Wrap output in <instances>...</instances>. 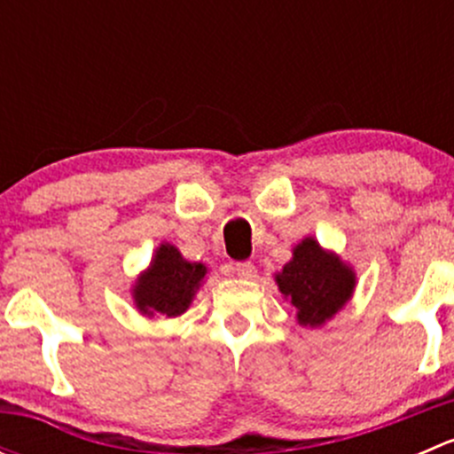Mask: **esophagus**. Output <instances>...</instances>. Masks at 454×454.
I'll list each match as a JSON object with an SVG mask.
<instances>
[{"mask_svg": "<svg viewBox=\"0 0 454 454\" xmlns=\"http://www.w3.org/2000/svg\"><path fill=\"white\" fill-rule=\"evenodd\" d=\"M235 272H237V277H241V278H254L256 277V268H254L253 261H241V263H237Z\"/></svg>", "mask_w": 454, "mask_h": 454, "instance_id": "esophagus-1", "label": "esophagus"}]
</instances>
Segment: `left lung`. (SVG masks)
Wrapping results in <instances>:
<instances>
[{"label":"left lung","instance_id":"left-lung-1","mask_svg":"<svg viewBox=\"0 0 454 454\" xmlns=\"http://www.w3.org/2000/svg\"><path fill=\"white\" fill-rule=\"evenodd\" d=\"M277 283L299 323L318 327L349 301L356 277L338 256L325 253L308 237L296 246L283 272L277 274Z\"/></svg>","mask_w":454,"mask_h":454}]
</instances>
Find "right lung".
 <instances>
[{
	"mask_svg": "<svg viewBox=\"0 0 454 454\" xmlns=\"http://www.w3.org/2000/svg\"><path fill=\"white\" fill-rule=\"evenodd\" d=\"M206 268L182 259L177 248L162 244L151 261V268L134 290L136 305L142 314L180 316L193 301Z\"/></svg>",
	"mask_w": 454,
	"mask_h": 454,
	"instance_id": "right-lung-1",
	"label": "right lung"
}]
</instances>
